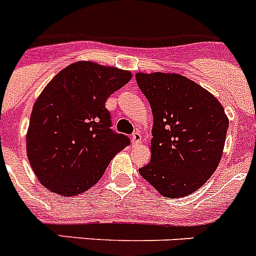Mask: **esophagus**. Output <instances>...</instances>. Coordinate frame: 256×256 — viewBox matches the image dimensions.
I'll use <instances>...</instances> for the list:
<instances>
[{
	"mask_svg": "<svg viewBox=\"0 0 256 256\" xmlns=\"http://www.w3.org/2000/svg\"><path fill=\"white\" fill-rule=\"evenodd\" d=\"M130 141H132V144L133 146H136V144H140L142 141V134L140 130H136L134 133L132 134V138H130Z\"/></svg>",
	"mask_w": 256,
	"mask_h": 256,
	"instance_id": "34e87169",
	"label": "esophagus"
}]
</instances>
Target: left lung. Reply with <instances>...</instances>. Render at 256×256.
I'll use <instances>...</instances> for the list:
<instances>
[{
    "label": "left lung",
    "instance_id": "left-lung-1",
    "mask_svg": "<svg viewBox=\"0 0 256 256\" xmlns=\"http://www.w3.org/2000/svg\"><path fill=\"white\" fill-rule=\"evenodd\" d=\"M152 110L151 160L140 174L164 198L198 191L218 168L228 130L214 94L177 73H137Z\"/></svg>",
    "mask_w": 256,
    "mask_h": 256
}]
</instances>
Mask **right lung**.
<instances>
[{"mask_svg": "<svg viewBox=\"0 0 256 256\" xmlns=\"http://www.w3.org/2000/svg\"><path fill=\"white\" fill-rule=\"evenodd\" d=\"M130 70L94 61L73 62L40 92L26 132V155L36 177L60 196L94 186L108 162L130 144L110 130L106 100L130 82Z\"/></svg>", "mask_w": 256, "mask_h": 256, "instance_id": "add662e5", "label": "right lung"}]
</instances>
